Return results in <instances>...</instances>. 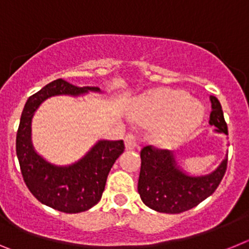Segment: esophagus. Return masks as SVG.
<instances>
[{
    "label": "esophagus",
    "instance_id": "obj_1",
    "mask_svg": "<svg viewBox=\"0 0 249 249\" xmlns=\"http://www.w3.org/2000/svg\"><path fill=\"white\" fill-rule=\"evenodd\" d=\"M124 146H126L127 151H133V149H136L138 147L137 138L133 135H127L124 137Z\"/></svg>",
    "mask_w": 249,
    "mask_h": 249
}]
</instances>
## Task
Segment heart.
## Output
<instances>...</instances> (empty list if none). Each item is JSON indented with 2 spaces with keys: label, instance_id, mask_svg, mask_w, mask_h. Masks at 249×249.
Wrapping results in <instances>:
<instances>
[{
  "label": "heart",
  "instance_id": "heart-1",
  "mask_svg": "<svg viewBox=\"0 0 249 249\" xmlns=\"http://www.w3.org/2000/svg\"><path fill=\"white\" fill-rule=\"evenodd\" d=\"M133 117L143 126H153L151 137L157 146L175 147L201 124L203 108L186 92L160 89L141 98Z\"/></svg>",
  "mask_w": 249,
  "mask_h": 249
}]
</instances>
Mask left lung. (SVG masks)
<instances>
[{"mask_svg":"<svg viewBox=\"0 0 249 249\" xmlns=\"http://www.w3.org/2000/svg\"><path fill=\"white\" fill-rule=\"evenodd\" d=\"M210 101L212 106L210 124L215 127V133L228 135L218 98L210 96ZM226 169L227 156L212 172L191 175L179 166L173 153L147 146L141 151L138 193L151 210L160 213H181L210 197L221 183Z\"/></svg>","mask_w":249,"mask_h":249,"instance_id":"1","label":"left lung"}]
</instances>
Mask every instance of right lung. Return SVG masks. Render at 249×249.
Masks as SVG:
<instances>
[{
  "label": "right lung",
  "mask_w": 249,
  "mask_h": 249,
  "mask_svg": "<svg viewBox=\"0 0 249 249\" xmlns=\"http://www.w3.org/2000/svg\"><path fill=\"white\" fill-rule=\"evenodd\" d=\"M89 92L103 93L100 87H76L61 78L48 83L27 100L17 131L16 153L26 186L41 203L65 213L85 212L100 202L107 176L124 151V144L122 140H98L82 158L58 166L35 149L32 118L47 98L81 97Z\"/></svg>",
  "instance_id": "obj_1"
}]
</instances>
